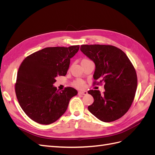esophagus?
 I'll list each match as a JSON object with an SVG mask.
<instances>
[{
	"label": "esophagus",
	"instance_id": "34e87169",
	"mask_svg": "<svg viewBox=\"0 0 155 155\" xmlns=\"http://www.w3.org/2000/svg\"><path fill=\"white\" fill-rule=\"evenodd\" d=\"M87 93L88 92L86 91H79L78 92L79 94H81V95H87Z\"/></svg>",
	"mask_w": 155,
	"mask_h": 155
}]
</instances>
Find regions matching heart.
Segmentation results:
<instances>
[{
	"instance_id": "b5f03b06",
	"label": "heart",
	"mask_w": 155,
	"mask_h": 155,
	"mask_svg": "<svg viewBox=\"0 0 155 155\" xmlns=\"http://www.w3.org/2000/svg\"><path fill=\"white\" fill-rule=\"evenodd\" d=\"M74 85L78 88H81L83 86V81L81 79H78L74 82Z\"/></svg>"
}]
</instances>
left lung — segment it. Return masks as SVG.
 Instances as JSON below:
<instances>
[{
	"label": "left lung",
	"instance_id": "obj_1",
	"mask_svg": "<svg viewBox=\"0 0 155 155\" xmlns=\"http://www.w3.org/2000/svg\"><path fill=\"white\" fill-rule=\"evenodd\" d=\"M81 51L95 64L93 75L98 84L105 83V92L88 91L94 102L88 109L97 119L110 122L120 118L129 109L137 88V76L124 51L111 45H83Z\"/></svg>",
	"mask_w": 155,
	"mask_h": 155
}]
</instances>
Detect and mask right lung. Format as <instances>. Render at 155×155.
I'll use <instances>...</instances> for the list:
<instances>
[{
  "instance_id": "add662e5",
  "label": "right lung",
  "mask_w": 155,
  "mask_h": 155,
  "mask_svg": "<svg viewBox=\"0 0 155 155\" xmlns=\"http://www.w3.org/2000/svg\"><path fill=\"white\" fill-rule=\"evenodd\" d=\"M79 45L48 47L26 57L18 68L15 93L22 109L35 122L48 125L66 112L71 98L78 94L72 87L59 92L54 84L58 76L67 74Z\"/></svg>"
}]
</instances>
